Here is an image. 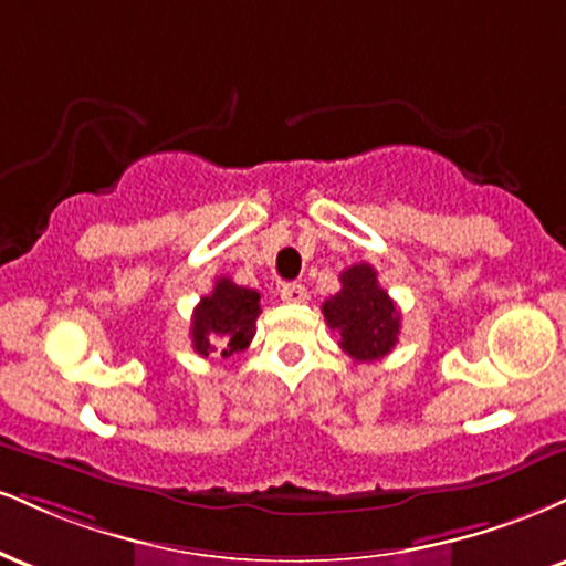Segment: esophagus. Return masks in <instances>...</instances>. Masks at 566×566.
<instances>
[{"mask_svg": "<svg viewBox=\"0 0 566 566\" xmlns=\"http://www.w3.org/2000/svg\"><path fill=\"white\" fill-rule=\"evenodd\" d=\"M279 297H282L284 303H305L308 301V290L303 287V284H282V290H279Z\"/></svg>", "mask_w": 566, "mask_h": 566, "instance_id": "1", "label": "esophagus"}]
</instances>
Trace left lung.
Wrapping results in <instances>:
<instances>
[{
  "mask_svg": "<svg viewBox=\"0 0 566 566\" xmlns=\"http://www.w3.org/2000/svg\"><path fill=\"white\" fill-rule=\"evenodd\" d=\"M339 282L337 295L322 305L326 324L339 335V348L358 364L385 358L398 343L400 313L379 287L377 271L369 263H356L339 274Z\"/></svg>",
  "mask_w": 566,
  "mask_h": 566,
  "instance_id": "left-lung-1",
  "label": "left lung"
}]
</instances>
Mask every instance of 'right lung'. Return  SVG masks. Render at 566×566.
I'll use <instances>...</instances> for the list:
<instances>
[{
	"mask_svg": "<svg viewBox=\"0 0 566 566\" xmlns=\"http://www.w3.org/2000/svg\"><path fill=\"white\" fill-rule=\"evenodd\" d=\"M261 313V295L240 287L231 279H216L210 295L197 303L192 313V348L200 356L218 353L221 358L244 350L255 335V318Z\"/></svg>",
	"mask_w": 566,
	"mask_h": 566,
	"instance_id": "1",
	"label": "right lung"
}]
</instances>
